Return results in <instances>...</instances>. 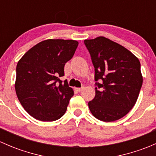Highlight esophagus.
<instances>
[{
	"instance_id": "obj_1",
	"label": "esophagus",
	"mask_w": 156,
	"mask_h": 156,
	"mask_svg": "<svg viewBox=\"0 0 156 156\" xmlns=\"http://www.w3.org/2000/svg\"><path fill=\"white\" fill-rule=\"evenodd\" d=\"M75 90L77 91V92H80V91H81L83 89H84V87H80V88L77 87V88H75Z\"/></svg>"
}]
</instances>
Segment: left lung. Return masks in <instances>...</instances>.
<instances>
[{
  "mask_svg": "<svg viewBox=\"0 0 156 156\" xmlns=\"http://www.w3.org/2000/svg\"><path fill=\"white\" fill-rule=\"evenodd\" d=\"M94 66L95 97L88 103L103 122L122 119L133 107L143 84L140 62L122 45L105 37L84 40Z\"/></svg>",
  "mask_w": 156,
  "mask_h": 156,
  "instance_id": "8db88e82",
  "label": "left lung"
}]
</instances>
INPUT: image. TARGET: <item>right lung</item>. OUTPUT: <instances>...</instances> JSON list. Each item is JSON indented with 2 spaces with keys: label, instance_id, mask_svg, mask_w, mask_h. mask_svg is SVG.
Here are the masks:
<instances>
[{
  "label": "right lung",
  "instance_id": "1",
  "mask_svg": "<svg viewBox=\"0 0 156 156\" xmlns=\"http://www.w3.org/2000/svg\"><path fill=\"white\" fill-rule=\"evenodd\" d=\"M78 45L74 40L43 41L17 63L16 93L23 107L35 119L53 122L66 112L74 91L67 80L62 82L59 78Z\"/></svg>",
  "mask_w": 156,
  "mask_h": 156
}]
</instances>
